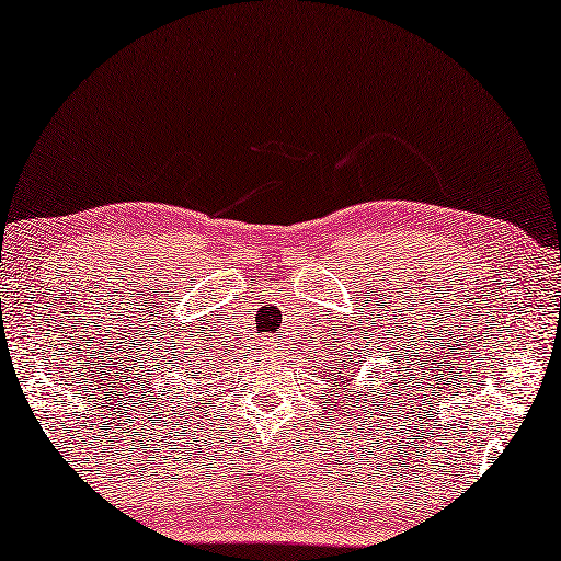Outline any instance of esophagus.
<instances>
[{
    "label": "esophagus",
    "mask_w": 561,
    "mask_h": 561,
    "mask_svg": "<svg viewBox=\"0 0 561 561\" xmlns=\"http://www.w3.org/2000/svg\"><path fill=\"white\" fill-rule=\"evenodd\" d=\"M266 345H272V348H274V345H277V343H266Z\"/></svg>",
    "instance_id": "1"
}]
</instances>
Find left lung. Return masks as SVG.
Instances as JSON below:
<instances>
[{
	"label": "left lung",
	"mask_w": 561,
	"mask_h": 561,
	"mask_svg": "<svg viewBox=\"0 0 561 561\" xmlns=\"http://www.w3.org/2000/svg\"><path fill=\"white\" fill-rule=\"evenodd\" d=\"M341 381H343V378H341Z\"/></svg>",
	"instance_id": "1"
}]
</instances>
